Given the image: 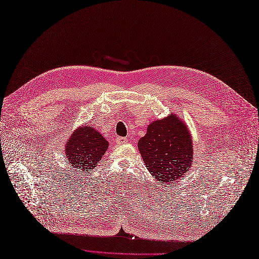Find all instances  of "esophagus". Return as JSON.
Returning a JSON list of instances; mask_svg holds the SVG:
<instances>
[{
  "label": "esophagus",
  "instance_id": "34e87169",
  "mask_svg": "<svg viewBox=\"0 0 259 259\" xmlns=\"http://www.w3.org/2000/svg\"><path fill=\"white\" fill-rule=\"evenodd\" d=\"M116 142H117V144H124V143L127 142V139L126 138H123V137H118L116 139Z\"/></svg>",
  "mask_w": 259,
  "mask_h": 259
}]
</instances>
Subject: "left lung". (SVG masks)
<instances>
[{
	"label": "left lung",
	"instance_id": "left-lung-1",
	"mask_svg": "<svg viewBox=\"0 0 259 259\" xmlns=\"http://www.w3.org/2000/svg\"><path fill=\"white\" fill-rule=\"evenodd\" d=\"M193 139L187 123L175 114L150 123L138 141V150L152 176L158 181L174 182L194 162Z\"/></svg>",
	"mask_w": 259,
	"mask_h": 259
}]
</instances>
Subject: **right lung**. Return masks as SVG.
I'll list each match as a JSON object with an SVG mask.
<instances>
[{
    "mask_svg": "<svg viewBox=\"0 0 259 259\" xmlns=\"http://www.w3.org/2000/svg\"><path fill=\"white\" fill-rule=\"evenodd\" d=\"M108 149V141L100 132L88 124L73 131L65 144L68 163L80 171L90 173Z\"/></svg>",
    "mask_w": 259,
    "mask_h": 259,
    "instance_id": "right-lung-1",
    "label": "right lung"
}]
</instances>
